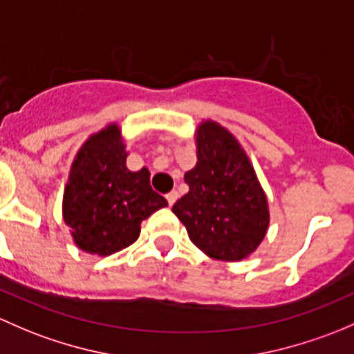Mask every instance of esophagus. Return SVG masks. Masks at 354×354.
<instances>
[{"instance_id":"obj_1","label":"esophagus","mask_w":354,"mask_h":354,"mask_svg":"<svg viewBox=\"0 0 354 354\" xmlns=\"http://www.w3.org/2000/svg\"><path fill=\"white\" fill-rule=\"evenodd\" d=\"M165 198H167V201H169V206H172V204L176 203V201H177V198H178L177 191H172V192H169V194H167Z\"/></svg>"}]
</instances>
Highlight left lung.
I'll use <instances>...</instances> for the list:
<instances>
[{
	"label": "left lung",
	"mask_w": 354,
	"mask_h": 354,
	"mask_svg": "<svg viewBox=\"0 0 354 354\" xmlns=\"http://www.w3.org/2000/svg\"><path fill=\"white\" fill-rule=\"evenodd\" d=\"M198 162L185 172L189 192L172 211L206 256L236 262L261 245L269 204L252 163L235 136L214 121L196 129Z\"/></svg>",
	"instance_id": "1"
}]
</instances>
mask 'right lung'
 <instances>
[{
    "instance_id": "right-lung-1",
    "label": "right lung",
    "mask_w": 354,
    "mask_h": 354,
    "mask_svg": "<svg viewBox=\"0 0 354 354\" xmlns=\"http://www.w3.org/2000/svg\"><path fill=\"white\" fill-rule=\"evenodd\" d=\"M126 145L118 124L92 134L76 153L63 196L64 223L76 247L111 256L136 242L141 221L167 199L150 185V172L126 167Z\"/></svg>"
}]
</instances>
